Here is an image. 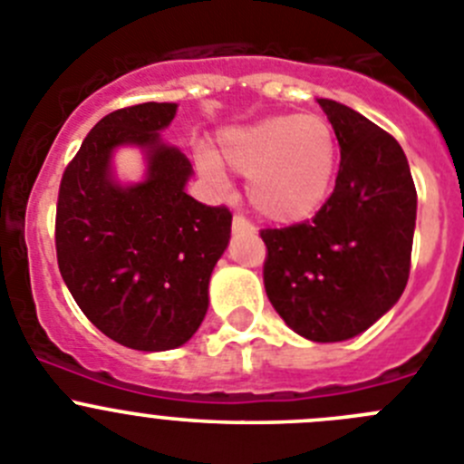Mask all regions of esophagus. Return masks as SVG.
<instances>
[{
  "label": "esophagus",
  "instance_id": "34e87169",
  "mask_svg": "<svg viewBox=\"0 0 464 464\" xmlns=\"http://www.w3.org/2000/svg\"><path fill=\"white\" fill-rule=\"evenodd\" d=\"M232 229H235V232H246V235H253L255 225L250 223L248 218H244V216H235V218H232Z\"/></svg>",
  "mask_w": 464,
  "mask_h": 464
}]
</instances>
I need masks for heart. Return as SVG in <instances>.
Instances as JSON below:
<instances>
[{
    "instance_id": "obj_1",
    "label": "heart",
    "mask_w": 464,
    "mask_h": 464,
    "mask_svg": "<svg viewBox=\"0 0 464 464\" xmlns=\"http://www.w3.org/2000/svg\"><path fill=\"white\" fill-rule=\"evenodd\" d=\"M204 169L220 177V165L248 177L253 209L276 223H299L322 209L338 168V140L320 114H271L232 126L218 138L216 160Z\"/></svg>"
}]
</instances>
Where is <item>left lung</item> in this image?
Returning a JSON list of instances; mask_svg holds the SVG:
<instances>
[{
  "label": "left lung",
  "instance_id": "obj_1",
  "mask_svg": "<svg viewBox=\"0 0 464 464\" xmlns=\"http://www.w3.org/2000/svg\"><path fill=\"white\" fill-rule=\"evenodd\" d=\"M317 103L340 144L335 188L315 218L262 229L265 290L285 324L338 343L375 324L410 278L416 188L393 135L335 101Z\"/></svg>",
  "mask_w": 464,
  "mask_h": 464
}]
</instances>
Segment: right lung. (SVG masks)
I'll use <instances>...</instances> for the list:
<instances>
[{
  "instance_id": "obj_1",
  "label": "right lung",
  "mask_w": 464,
  "mask_h": 464,
  "mask_svg": "<svg viewBox=\"0 0 464 464\" xmlns=\"http://www.w3.org/2000/svg\"><path fill=\"white\" fill-rule=\"evenodd\" d=\"M177 103H140L89 130L59 184L54 246L68 292L119 345L163 352L184 345L209 308V278L227 248L232 214L186 193L190 160L160 140ZM148 151V179L119 187L111 151Z\"/></svg>"
}]
</instances>
